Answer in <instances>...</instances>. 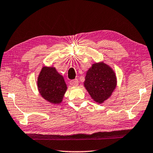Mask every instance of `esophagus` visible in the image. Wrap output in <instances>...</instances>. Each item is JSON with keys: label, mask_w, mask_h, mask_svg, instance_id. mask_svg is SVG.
<instances>
[{"label": "esophagus", "mask_w": 153, "mask_h": 153, "mask_svg": "<svg viewBox=\"0 0 153 153\" xmlns=\"http://www.w3.org/2000/svg\"><path fill=\"white\" fill-rule=\"evenodd\" d=\"M70 85L71 86H74V87H76V86L78 85V80H77V79H72V80L70 82Z\"/></svg>", "instance_id": "esophagus-1"}]
</instances>
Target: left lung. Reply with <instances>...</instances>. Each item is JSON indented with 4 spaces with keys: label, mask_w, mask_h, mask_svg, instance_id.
I'll return each instance as SVG.
<instances>
[{
    "label": "left lung",
    "mask_w": 153,
    "mask_h": 153,
    "mask_svg": "<svg viewBox=\"0 0 153 153\" xmlns=\"http://www.w3.org/2000/svg\"><path fill=\"white\" fill-rule=\"evenodd\" d=\"M117 85L114 71L103 62L92 64L84 82V86L91 98L100 104L110 97Z\"/></svg>",
    "instance_id": "1"
}]
</instances>
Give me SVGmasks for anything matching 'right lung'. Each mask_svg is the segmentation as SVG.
Masks as SVG:
<instances>
[{
    "instance_id": "obj_1",
    "label": "right lung",
    "mask_w": 153,
    "mask_h": 153,
    "mask_svg": "<svg viewBox=\"0 0 153 153\" xmlns=\"http://www.w3.org/2000/svg\"><path fill=\"white\" fill-rule=\"evenodd\" d=\"M37 87L42 97L54 105L62 102L67 89L63 76L53 66L42 68L37 79Z\"/></svg>"
}]
</instances>
